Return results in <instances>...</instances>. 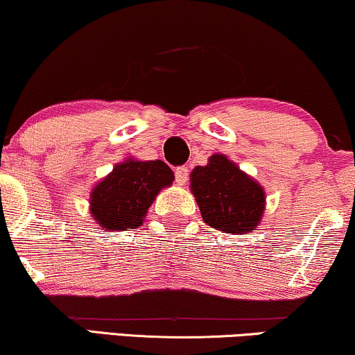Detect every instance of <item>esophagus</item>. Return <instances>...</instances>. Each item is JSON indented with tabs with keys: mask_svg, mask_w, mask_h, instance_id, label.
I'll return each mask as SVG.
<instances>
[{
	"mask_svg": "<svg viewBox=\"0 0 355 355\" xmlns=\"http://www.w3.org/2000/svg\"><path fill=\"white\" fill-rule=\"evenodd\" d=\"M174 174H176V182L179 184V186H184V184L187 182L189 169L186 166H179Z\"/></svg>",
	"mask_w": 355,
	"mask_h": 355,
	"instance_id": "obj_1",
	"label": "esophagus"
}]
</instances>
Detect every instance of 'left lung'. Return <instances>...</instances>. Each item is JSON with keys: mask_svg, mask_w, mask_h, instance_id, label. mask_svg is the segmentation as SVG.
<instances>
[{"mask_svg": "<svg viewBox=\"0 0 355 355\" xmlns=\"http://www.w3.org/2000/svg\"><path fill=\"white\" fill-rule=\"evenodd\" d=\"M191 191L209 227L232 234H248L259 227L264 187L227 155H211L205 166L192 169Z\"/></svg>", "mask_w": 355, "mask_h": 355, "instance_id": "8db88e82", "label": "left lung"}]
</instances>
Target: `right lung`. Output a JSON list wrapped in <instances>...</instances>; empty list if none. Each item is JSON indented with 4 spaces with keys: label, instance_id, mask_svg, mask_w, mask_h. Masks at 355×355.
<instances>
[{
    "label": "right lung",
    "instance_id": "1",
    "mask_svg": "<svg viewBox=\"0 0 355 355\" xmlns=\"http://www.w3.org/2000/svg\"><path fill=\"white\" fill-rule=\"evenodd\" d=\"M173 181V169L164 161L125 158L91 189V217L104 232L140 227L161 189Z\"/></svg>",
    "mask_w": 355,
    "mask_h": 355
}]
</instances>
